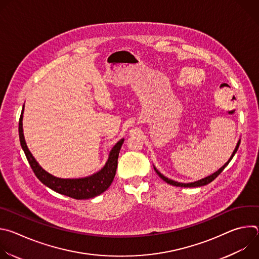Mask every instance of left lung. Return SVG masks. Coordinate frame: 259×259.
<instances>
[{
	"label": "left lung",
	"mask_w": 259,
	"mask_h": 259,
	"mask_svg": "<svg viewBox=\"0 0 259 259\" xmlns=\"http://www.w3.org/2000/svg\"><path fill=\"white\" fill-rule=\"evenodd\" d=\"M240 142H241V140H239L238 141V143H237V145H236V149H235V151L233 152V154H232V156H231V158L229 159V161L221 167L220 169H218L216 172H214L213 174H211V175H209V176H207V177H205V178H202V179H200V180H197V181H194V182H190V183H181V182H177V181H174V180H172V179H169L168 177H166V176H164L161 172H159L158 170H157V168L156 167H154V169H155V171H156V173L164 180V181H166L167 183H169V184H171V186H174V187H180V188H198V187H203V186H206V184H208V183H210L211 181H213L221 172L224 171V169L229 165V163L231 162V160L233 159V157L235 156V154L237 153V151H238V149H239V145H240Z\"/></svg>",
	"instance_id": "8db88e82"
}]
</instances>
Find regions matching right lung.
<instances>
[{"label": "right lung", "instance_id": "1", "mask_svg": "<svg viewBox=\"0 0 259 259\" xmlns=\"http://www.w3.org/2000/svg\"><path fill=\"white\" fill-rule=\"evenodd\" d=\"M23 109H24V105L20 115L19 128H18L20 144L34 175L38 177V179L42 183H44L46 187H48L49 189L53 190L58 194L70 197L76 200H86V199L94 198L96 196H99L109 188L116 175L119 153L122 147V144L124 142V138L119 140L114 145L112 151L109 152L108 159L105 165L98 172L83 178H59L45 171L39 165V163L35 161L31 153L29 152L23 136V129H22Z\"/></svg>", "mask_w": 259, "mask_h": 259}]
</instances>
